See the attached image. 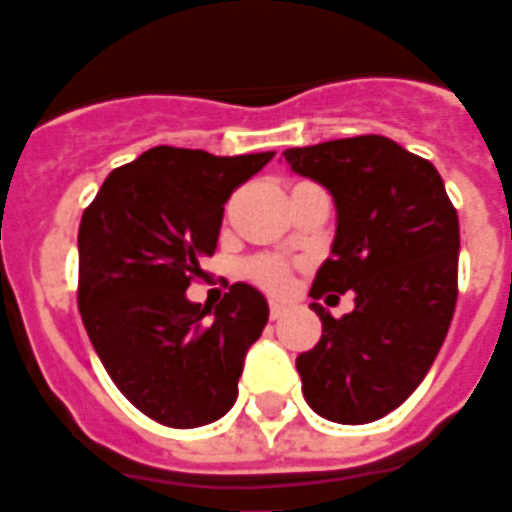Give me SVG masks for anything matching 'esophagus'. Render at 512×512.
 <instances>
[{
  "instance_id": "obj_1",
  "label": "esophagus",
  "mask_w": 512,
  "mask_h": 512,
  "mask_svg": "<svg viewBox=\"0 0 512 512\" xmlns=\"http://www.w3.org/2000/svg\"><path fill=\"white\" fill-rule=\"evenodd\" d=\"M285 310H288V307H285L282 301H271V304H268V315H271L274 321H277V318H282V315H285Z\"/></svg>"
}]
</instances>
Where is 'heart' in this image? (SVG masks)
Masks as SVG:
<instances>
[{
  "label": "heart",
  "instance_id": "heart-1",
  "mask_svg": "<svg viewBox=\"0 0 512 512\" xmlns=\"http://www.w3.org/2000/svg\"><path fill=\"white\" fill-rule=\"evenodd\" d=\"M246 277L255 279L257 285L268 290L288 288V268L277 263V260H255L246 266Z\"/></svg>",
  "mask_w": 512,
  "mask_h": 512
}]
</instances>
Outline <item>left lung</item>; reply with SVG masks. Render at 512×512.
<instances>
[{
	"instance_id": "left-lung-1",
	"label": "left lung",
	"mask_w": 512,
	"mask_h": 512,
	"mask_svg": "<svg viewBox=\"0 0 512 512\" xmlns=\"http://www.w3.org/2000/svg\"><path fill=\"white\" fill-rule=\"evenodd\" d=\"M293 172L332 191L337 235L310 296L354 290V312L332 318L299 354L301 392L315 414L343 425L386 417L422 378L458 301V213L425 158L378 134L290 147Z\"/></svg>"
}]
</instances>
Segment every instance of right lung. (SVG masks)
I'll list each match as a JSON object with an SVG mask.
<instances>
[{
	"mask_svg": "<svg viewBox=\"0 0 512 512\" xmlns=\"http://www.w3.org/2000/svg\"><path fill=\"white\" fill-rule=\"evenodd\" d=\"M274 153L158 145L109 172L79 224V312L117 389L167 428H200L238 397L263 293L235 282L216 307L186 299L216 252L224 202Z\"/></svg>",
	"mask_w": 512,
	"mask_h": 512,
	"instance_id": "add662e5",
	"label": "right lung"
}]
</instances>
